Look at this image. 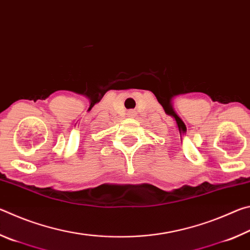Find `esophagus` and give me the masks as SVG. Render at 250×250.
<instances>
[{
  "instance_id": "34e87169",
  "label": "esophagus",
  "mask_w": 250,
  "mask_h": 250,
  "mask_svg": "<svg viewBox=\"0 0 250 250\" xmlns=\"http://www.w3.org/2000/svg\"><path fill=\"white\" fill-rule=\"evenodd\" d=\"M133 113H134L133 111H129V112H128V116H129V117H132V116H134Z\"/></svg>"
}]
</instances>
